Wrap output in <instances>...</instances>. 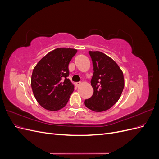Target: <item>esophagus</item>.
Here are the masks:
<instances>
[{
  "label": "esophagus",
  "mask_w": 159,
  "mask_h": 159,
  "mask_svg": "<svg viewBox=\"0 0 159 159\" xmlns=\"http://www.w3.org/2000/svg\"><path fill=\"white\" fill-rule=\"evenodd\" d=\"M80 84H81L80 82H75V85L76 86V87H78V86H80Z\"/></svg>",
  "instance_id": "34e87169"
}]
</instances>
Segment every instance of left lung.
Returning <instances> with one entry per match:
<instances>
[{"instance_id":"8db88e82","label":"left lung","mask_w":159,"mask_h":159,"mask_svg":"<svg viewBox=\"0 0 159 159\" xmlns=\"http://www.w3.org/2000/svg\"><path fill=\"white\" fill-rule=\"evenodd\" d=\"M93 66L91 97L85 105L95 112L105 111L116 103L125 85L123 71L112 58L99 51H89Z\"/></svg>"}]
</instances>
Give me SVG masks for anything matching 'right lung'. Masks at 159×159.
Returning <instances> with one entry per match:
<instances>
[{"mask_svg":"<svg viewBox=\"0 0 159 159\" xmlns=\"http://www.w3.org/2000/svg\"><path fill=\"white\" fill-rule=\"evenodd\" d=\"M78 52L76 49L58 48L42 57L33 70L31 87L41 106L57 111L66 106L74 86L67 78L68 65Z\"/></svg>","mask_w":159,"mask_h":159,"instance_id":"right-lung-1","label":"right lung"}]
</instances>
